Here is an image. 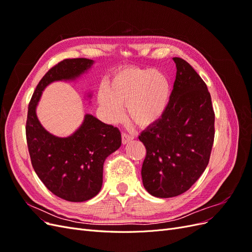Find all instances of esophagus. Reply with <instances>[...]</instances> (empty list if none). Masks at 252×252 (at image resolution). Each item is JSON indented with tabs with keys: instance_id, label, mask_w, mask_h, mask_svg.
<instances>
[{
	"instance_id": "1",
	"label": "esophagus",
	"mask_w": 252,
	"mask_h": 252,
	"mask_svg": "<svg viewBox=\"0 0 252 252\" xmlns=\"http://www.w3.org/2000/svg\"><path fill=\"white\" fill-rule=\"evenodd\" d=\"M134 139V135H131V134H128V133H123L122 134V143H123L124 145L130 142L131 140Z\"/></svg>"
}]
</instances>
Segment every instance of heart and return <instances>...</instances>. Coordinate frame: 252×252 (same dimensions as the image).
Segmentation results:
<instances>
[{"label":"heart","instance_id":"heart-1","mask_svg":"<svg viewBox=\"0 0 252 252\" xmlns=\"http://www.w3.org/2000/svg\"><path fill=\"white\" fill-rule=\"evenodd\" d=\"M170 96V83L156 69L126 68L114 73L97 94V102L108 122L121 119L126 104L128 117L140 126L154 124L163 116Z\"/></svg>","mask_w":252,"mask_h":252}]
</instances>
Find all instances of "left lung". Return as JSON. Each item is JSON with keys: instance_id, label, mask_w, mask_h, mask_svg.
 I'll use <instances>...</instances> for the list:
<instances>
[{"instance_id": "left-lung-1", "label": "left lung", "mask_w": 252, "mask_h": 252, "mask_svg": "<svg viewBox=\"0 0 252 252\" xmlns=\"http://www.w3.org/2000/svg\"><path fill=\"white\" fill-rule=\"evenodd\" d=\"M177 77L161 119L139 136L146 147L143 185L156 197L184 193L208 165L215 112L205 82L185 60L173 58Z\"/></svg>"}]
</instances>
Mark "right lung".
Returning <instances> with one entry per match:
<instances>
[{"label":"right lung","mask_w":252,"mask_h":252,"mask_svg":"<svg viewBox=\"0 0 252 252\" xmlns=\"http://www.w3.org/2000/svg\"><path fill=\"white\" fill-rule=\"evenodd\" d=\"M94 63L84 58L60 62L37 84L28 106L26 139L33 169L53 194L69 202L88 201L100 192L104 162L120 148L121 132L117 127L86 113L77 130L61 138L42 126L36 107L49 84L78 80ZM86 94L91 97V93Z\"/></svg>","instance_id":"add662e5"}]
</instances>
